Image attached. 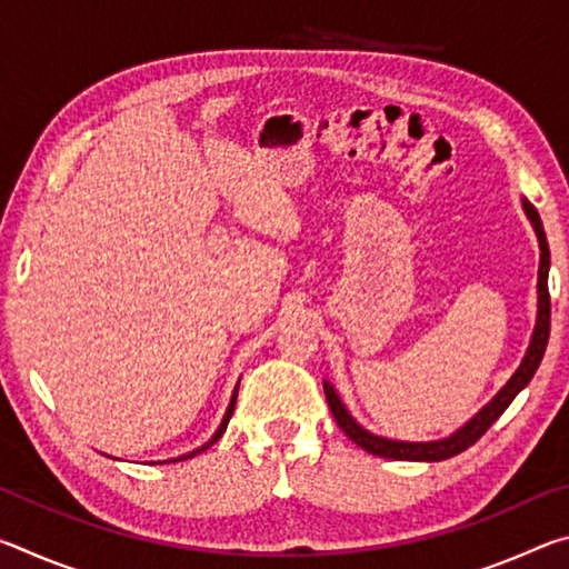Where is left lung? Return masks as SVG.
I'll list each match as a JSON object with an SVG mask.
<instances>
[{"label": "left lung", "instance_id": "obj_1", "mask_svg": "<svg viewBox=\"0 0 569 569\" xmlns=\"http://www.w3.org/2000/svg\"><path fill=\"white\" fill-rule=\"evenodd\" d=\"M525 210H527V218L532 220L535 233H537V240H539V250H542V256H539V281H537L539 311H537V326H535V333H532V343H529L525 361L515 371V377L507 381V387L499 391L497 397L489 401L487 407L481 409L477 417L467 423V427H461L457 435H451L449 439H441V441H393V439L373 437L349 417V411L343 409L339 393L333 391L331 383H323L326 401H329L333 419L343 429V435L353 441V445H359L361 449L369 451V455L387 457V459H401V461H441V459L457 457L459 451H465V449L475 445V441H479V437L485 435V431L492 427V423L499 417H502L505 409L509 407V403H512L517 393L522 391L529 381H532L537 366L545 356L547 339H550V291H547L550 248H547L545 228H542V220H539L537 208L529 203V200H525Z\"/></svg>", "mask_w": 569, "mask_h": 569}]
</instances>
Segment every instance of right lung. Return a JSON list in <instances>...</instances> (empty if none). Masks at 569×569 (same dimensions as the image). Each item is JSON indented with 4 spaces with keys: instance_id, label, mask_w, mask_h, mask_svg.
<instances>
[{
    "instance_id": "obj_1",
    "label": "right lung",
    "mask_w": 569,
    "mask_h": 569,
    "mask_svg": "<svg viewBox=\"0 0 569 569\" xmlns=\"http://www.w3.org/2000/svg\"><path fill=\"white\" fill-rule=\"evenodd\" d=\"M233 409H236V393H233V399H230V407H228V411H226V417H223V423H220V429L216 431V437L208 441L206 447H200V449H196L192 451V455H186V457H180V459H172V461H182V459H190V457H196V455H200V451H206L210 445H213V441H218L220 437H223V431H226V427H228V421H230V417H233Z\"/></svg>"
}]
</instances>
